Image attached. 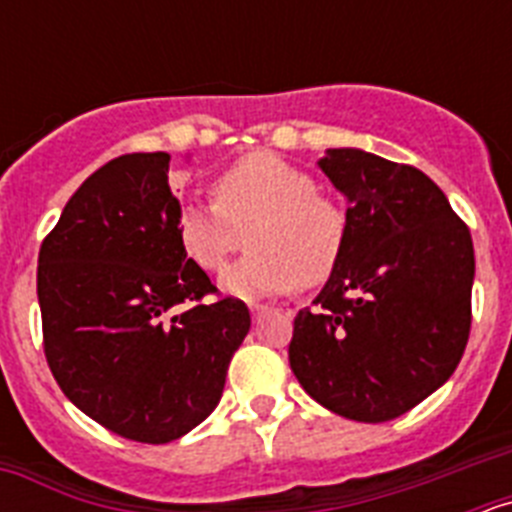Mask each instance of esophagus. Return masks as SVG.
<instances>
[{
  "label": "esophagus",
  "mask_w": 512,
  "mask_h": 512,
  "mask_svg": "<svg viewBox=\"0 0 512 512\" xmlns=\"http://www.w3.org/2000/svg\"><path fill=\"white\" fill-rule=\"evenodd\" d=\"M248 307H251V315H253V318H261V315H266V312L271 310V307L259 305V302H251V305H248Z\"/></svg>",
  "instance_id": "esophagus-1"
}]
</instances>
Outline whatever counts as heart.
Instances as JSON below:
<instances>
[{"instance_id":"heart-1","label":"heart","mask_w":512,"mask_h":512,"mask_svg":"<svg viewBox=\"0 0 512 512\" xmlns=\"http://www.w3.org/2000/svg\"><path fill=\"white\" fill-rule=\"evenodd\" d=\"M212 205H187L176 215L184 256L207 274L223 269L243 246L251 253L230 266L223 287L238 297L284 295L318 287L341 264L348 215L307 171L269 151H253L210 182Z\"/></svg>"}]
</instances>
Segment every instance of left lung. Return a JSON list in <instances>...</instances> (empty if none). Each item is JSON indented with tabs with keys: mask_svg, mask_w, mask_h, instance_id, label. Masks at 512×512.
<instances>
[{
	"mask_svg": "<svg viewBox=\"0 0 512 512\" xmlns=\"http://www.w3.org/2000/svg\"><path fill=\"white\" fill-rule=\"evenodd\" d=\"M320 169L348 200V241L315 307L297 312L289 366L343 418L408 413L459 366L472 328L474 246L415 166L330 148Z\"/></svg>",
	"mask_w": 512,
	"mask_h": 512,
	"instance_id": "obj_1",
	"label": "left lung"
}]
</instances>
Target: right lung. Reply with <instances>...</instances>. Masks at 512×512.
<instances>
[{
  "label": "right lung",
  "instance_id": "obj_1",
  "mask_svg": "<svg viewBox=\"0 0 512 512\" xmlns=\"http://www.w3.org/2000/svg\"><path fill=\"white\" fill-rule=\"evenodd\" d=\"M169 153H125L63 207L38 256L43 351L63 395L107 431L169 443L215 410L251 328L176 238Z\"/></svg>",
  "mask_w": 512,
  "mask_h": 512
}]
</instances>
